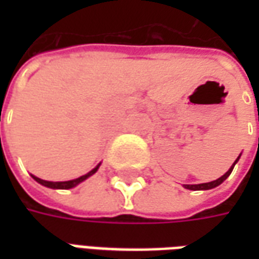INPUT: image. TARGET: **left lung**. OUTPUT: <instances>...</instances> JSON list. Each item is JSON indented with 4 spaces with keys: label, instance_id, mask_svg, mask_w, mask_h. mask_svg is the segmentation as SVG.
I'll return each instance as SVG.
<instances>
[{
    "label": "left lung",
    "instance_id": "obj_1",
    "mask_svg": "<svg viewBox=\"0 0 259 259\" xmlns=\"http://www.w3.org/2000/svg\"><path fill=\"white\" fill-rule=\"evenodd\" d=\"M240 155H241V154H240ZM240 155H239V157H237V159L234 161V163H233V165H232V166H230V169H229L228 172L223 175V176H221L219 179L213 180V182H208V183H201V185H183V186H185V189H189V190H209V189H213V187H217V186H219V185H221V183H223L225 180L228 179L229 175L232 174V170H233L234 165H236V162L239 161Z\"/></svg>",
    "mask_w": 259,
    "mask_h": 259
}]
</instances>
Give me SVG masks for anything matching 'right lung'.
I'll use <instances>...</instances> for the list:
<instances>
[{"label":"right lung","mask_w":259,"mask_h":259,"mask_svg":"<svg viewBox=\"0 0 259 259\" xmlns=\"http://www.w3.org/2000/svg\"><path fill=\"white\" fill-rule=\"evenodd\" d=\"M100 165H101V163H98L96 168L93 169V170H90L89 174L83 175V176H80V178H77V179L68 180V182H47V180H42V179H40V178H36V176H33V175H31V178L36 180L37 183L46 186V187H50V189H61V190H68V189H72V187H74V186H77L79 183H81V182L87 179V178H90L91 175L96 174L97 170H98V168H100Z\"/></svg>","instance_id":"1"}]
</instances>
